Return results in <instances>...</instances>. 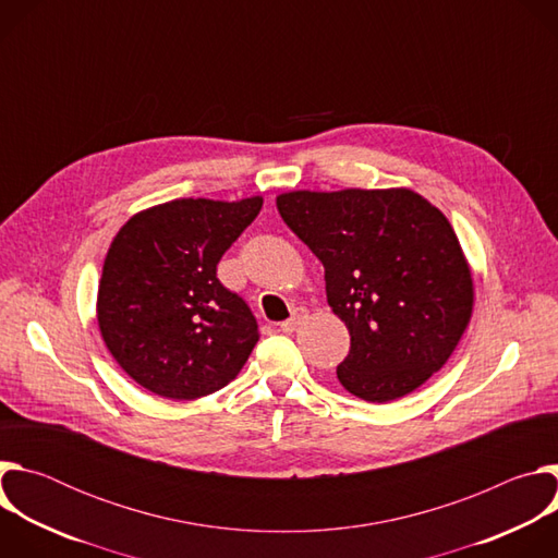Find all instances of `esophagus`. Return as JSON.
Masks as SVG:
<instances>
[{"instance_id":"obj_1","label":"esophagus","mask_w":558,"mask_h":558,"mask_svg":"<svg viewBox=\"0 0 558 558\" xmlns=\"http://www.w3.org/2000/svg\"><path fill=\"white\" fill-rule=\"evenodd\" d=\"M306 320V308L304 306H295L293 311H291V317L289 320H284L282 325H280V331H284V333H293L302 323Z\"/></svg>"}]
</instances>
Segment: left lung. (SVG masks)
<instances>
[{
    "label": "left lung",
    "instance_id": "obj_1",
    "mask_svg": "<svg viewBox=\"0 0 558 558\" xmlns=\"http://www.w3.org/2000/svg\"><path fill=\"white\" fill-rule=\"evenodd\" d=\"M276 205L325 265L329 306L351 336L338 366L351 395L392 402L448 362L474 289L457 233L435 205L407 187L300 190Z\"/></svg>",
    "mask_w": 558,
    "mask_h": 558
}]
</instances>
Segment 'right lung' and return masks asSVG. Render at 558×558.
Instances as JSON below:
<instances>
[{
    "label": "right lung",
    "instance_id": "1",
    "mask_svg": "<svg viewBox=\"0 0 558 558\" xmlns=\"http://www.w3.org/2000/svg\"><path fill=\"white\" fill-rule=\"evenodd\" d=\"M263 196L177 198L134 214L108 250L97 295L101 338L119 366L166 400L227 386L252 355L258 325L216 265L258 216Z\"/></svg>",
    "mask_w": 558,
    "mask_h": 558
}]
</instances>
